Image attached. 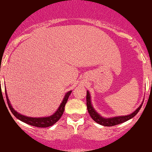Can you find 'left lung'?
Listing matches in <instances>:
<instances>
[{
  "instance_id": "1",
  "label": "left lung",
  "mask_w": 152,
  "mask_h": 152,
  "mask_svg": "<svg viewBox=\"0 0 152 152\" xmlns=\"http://www.w3.org/2000/svg\"><path fill=\"white\" fill-rule=\"evenodd\" d=\"M142 102V104H140V106L137 108L135 111H134L132 114L126 115V116H114V117H109L106 118L102 116V115H100L96 111L95 109L94 108L93 105H92L91 103V95L88 91H87L86 93V105H87V109H88V113H89L91 117L92 118V119L94 121H95L96 123L102 125L104 126H115V125H118L119 124L124 123V122L128 121V120L131 119L136 115L137 114V113L139 112V110L142 108V106L143 104Z\"/></svg>"
}]
</instances>
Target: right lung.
I'll return each mask as SVG.
<instances>
[{"mask_svg":"<svg viewBox=\"0 0 152 152\" xmlns=\"http://www.w3.org/2000/svg\"><path fill=\"white\" fill-rule=\"evenodd\" d=\"M71 92H72V91L71 90L65 94L64 99H63L62 102L61 103L60 106H59L58 109L55 111V113H53V114L50 115V116H45V117H30V116H24V115L20 114V113L18 112V111H15V110L13 108V106H12L11 104H10L9 101V99H8V95H7L6 89V96L7 99V102H8V107H9L10 111H11L12 114L14 115L18 119L24 122V123L31 125V126L40 127V128H45V127L52 126V125H53L54 124L56 123V122L60 119L62 114H64V109H65V105L66 102H67L69 96H70V94H71Z\"/></svg>","mask_w":152,"mask_h":152,"instance_id":"right-lung-1","label":"right lung"}]
</instances>
